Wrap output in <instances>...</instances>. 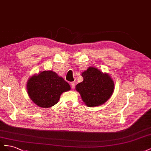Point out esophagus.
Masks as SVG:
<instances>
[{
	"label": "esophagus",
	"mask_w": 151,
	"mask_h": 151,
	"mask_svg": "<svg viewBox=\"0 0 151 151\" xmlns=\"http://www.w3.org/2000/svg\"><path fill=\"white\" fill-rule=\"evenodd\" d=\"M70 86H71V88L72 89H74L75 87V82H74V81H73V82H71L70 83Z\"/></svg>",
	"instance_id": "esophagus-1"
}]
</instances>
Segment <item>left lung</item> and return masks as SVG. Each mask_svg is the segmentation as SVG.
Wrapping results in <instances>:
<instances>
[{
  "label": "left lung",
  "mask_w": 151,
  "mask_h": 151,
  "mask_svg": "<svg viewBox=\"0 0 151 151\" xmlns=\"http://www.w3.org/2000/svg\"><path fill=\"white\" fill-rule=\"evenodd\" d=\"M81 76L83 81L76 85V90L87 106H100L111 97L114 84L108 74H104L98 69L90 67Z\"/></svg>",
  "instance_id": "obj_1"
}]
</instances>
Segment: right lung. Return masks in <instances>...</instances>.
Listing matches in <instances>:
<instances>
[{"label":"right lung","instance_id":"right-lung-1","mask_svg":"<svg viewBox=\"0 0 151 151\" xmlns=\"http://www.w3.org/2000/svg\"><path fill=\"white\" fill-rule=\"evenodd\" d=\"M70 88L68 82L52 71H44L33 76L27 83L28 96L41 107H50L56 104L61 93Z\"/></svg>","mask_w":151,"mask_h":151}]
</instances>
